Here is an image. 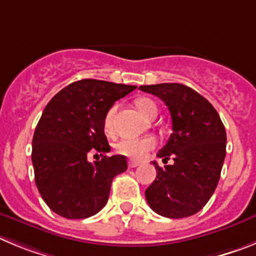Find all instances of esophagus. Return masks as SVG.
Masks as SVG:
<instances>
[{"label": "esophagus", "mask_w": 256, "mask_h": 256, "mask_svg": "<svg viewBox=\"0 0 256 256\" xmlns=\"http://www.w3.org/2000/svg\"><path fill=\"white\" fill-rule=\"evenodd\" d=\"M139 164L140 163L136 162V160H128V167L130 168H135V167H138Z\"/></svg>", "instance_id": "esophagus-1"}]
</instances>
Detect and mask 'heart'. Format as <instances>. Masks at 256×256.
<instances>
[{"instance_id": "b5f03b06", "label": "heart", "mask_w": 256, "mask_h": 256, "mask_svg": "<svg viewBox=\"0 0 256 256\" xmlns=\"http://www.w3.org/2000/svg\"><path fill=\"white\" fill-rule=\"evenodd\" d=\"M136 107L140 111V114L144 117L149 118L153 114H156V104L149 98H139L136 100ZM117 107L114 106L108 110L104 117V128L106 131L111 132L114 130V117L116 114ZM156 142L153 136H145L138 138V139H121L116 145H114V150L120 156L130 158V160H142L145 154L156 146Z\"/></svg>"}]
</instances>
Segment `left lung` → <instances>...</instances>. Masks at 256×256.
<instances>
[{"label":"left lung","mask_w":256,"mask_h":256,"mask_svg":"<svg viewBox=\"0 0 256 256\" xmlns=\"http://www.w3.org/2000/svg\"><path fill=\"white\" fill-rule=\"evenodd\" d=\"M171 114L172 134L156 156L172 164L160 167L145 190L149 206L167 218H185L202 210L217 188L226 156V130L216 108L194 89L178 82L142 85Z\"/></svg>","instance_id":"1"}]
</instances>
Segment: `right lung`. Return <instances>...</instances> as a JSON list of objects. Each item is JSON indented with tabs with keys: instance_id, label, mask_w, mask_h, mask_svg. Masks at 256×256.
Listing matches in <instances>:
<instances>
[{
	"instance_id": "1",
	"label": "right lung",
	"mask_w": 256,
	"mask_h": 256,
	"mask_svg": "<svg viewBox=\"0 0 256 256\" xmlns=\"http://www.w3.org/2000/svg\"><path fill=\"white\" fill-rule=\"evenodd\" d=\"M135 85L82 79L50 100L33 136L36 185L50 210L68 220L96 214L107 202L112 180L128 170L126 156H103L90 163V150H111L104 117Z\"/></svg>"
}]
</instances>
